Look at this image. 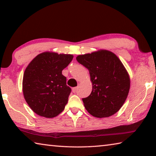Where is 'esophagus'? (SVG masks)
Segmentation results:
<instances>
[{"label": "esophagus", "instance_id": "1", "mask_svg": "<svg viewBox=\"0 0 156 156\" xmlns=\"http://www.w3.org/2000/svg\"><path fill=\"white\" fill-rule=\"evenodd\" d=\"M72 90H73V93H76L78 90V87H77V86H76V87H74V88H73V89H72Z\"/></svg>", "mask_w": 156, "mask_h": 156}]
</instances>
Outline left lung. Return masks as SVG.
I'll use <instances>...</instances> for the list:
<instances>
[{"instance_id":"left-lung-1","label":"left lung","mask_w":156,"mask_h":156,"mask_svg":"<svg viewBox=\"0 0 156 156\" xmlns=\"http://www.w3.org/2000/svg\"><path fill=\"white\" fill-rule=\"evenodd\" d=\"M76 61L89 71L92 91L83 98L86 109L98 118L109 117L121 108L130 87L128 73L113 52L101 49L79 55Z\"/></svg>"}]
</instances>
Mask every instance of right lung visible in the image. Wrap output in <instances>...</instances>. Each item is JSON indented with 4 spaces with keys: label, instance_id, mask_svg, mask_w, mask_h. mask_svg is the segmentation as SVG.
I'll return each instance as SVG.
<instances>
[{
    "label": "right lung",
    "instance_id": "right-lung-1",
    "mask_svg": "<svg viewBox=\"0 0 156 156\" xmlns=\"http://www.w3.org/2000/svg\"><path fill=\"white\" fill-rule=\"evenodd\" d=\"M72 54L46 51L35 57L23 76V96L35 114L54 118L61 114L68 101L71 88L62 71L72 61Z\"/></svg>",
    "mask_w": 156,
    "mask_h": 156
}]
</instances>
